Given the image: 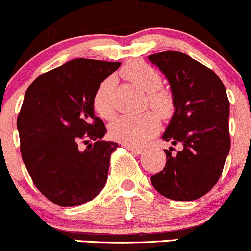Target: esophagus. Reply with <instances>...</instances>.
I'll return each instance as SVG.
<instances>
[{
	"label": "esophagus",
	"instance_id": "1",
	"mask_svg": "<svg viewBox=\"0 0 251 251\" xmlns=\"http://www.w3.org/2000/svg\"><path fill=\"white\" fill-rule=\"evenodd\" d=\"M126 149L128 150V151H131L132 153H135V154H142L144 152V149L142 148H135V146H129V145H124Z\"/></svg>",
	"mask_w": 251,
	"mask_h": 251
}]
</instances>
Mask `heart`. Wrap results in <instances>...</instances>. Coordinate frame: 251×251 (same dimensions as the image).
Here are the masks:
<instances>
[{"label": "heart", "mask_w": 251, "mask_h": 251, "mask_svg": "<svg viewBox=\"0 0 251 251\" xmlns=\"http://www.w3.org/2000/svg\"><path fill=\"white\" fill-rule=\"evenodd\" d=\"M122 76L149 92L150 105L160 116L168 118L174 112V100L169 93L162 91L163 79L160 74L148 63L131 61L120 71ZM114 80L107 77L98 86L93 97V107L103 119L114 116ZM159 118L153 111L139 116H122L109 125V135L125 145L139 146L145 144L159 129Z\"/></svg>", "instance_id": "obj_1"}]
</instances>
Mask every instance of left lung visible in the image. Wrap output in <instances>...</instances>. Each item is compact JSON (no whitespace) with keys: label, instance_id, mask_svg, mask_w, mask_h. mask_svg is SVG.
Masks as SVG:
<instances>
[{"label":"left lung","instance_id":"left-lung-1","mask_svg":"<svg viewBox=\"0 0 251 251\" xmlns=\"http://www.w3.org/2000/svg\"><path fill=\"white\" fill-rule=\"evenodd\" d=\"M149 60L163 72L172 92L175 113L163 140L183 150L166 153L165 168L151 176L160 195L186 201L214 188L230 151L229 100L223 82L206 66L180 51L152 54Z\"/></svg>","mask_w":251,"mask_h":251}]
</instances>
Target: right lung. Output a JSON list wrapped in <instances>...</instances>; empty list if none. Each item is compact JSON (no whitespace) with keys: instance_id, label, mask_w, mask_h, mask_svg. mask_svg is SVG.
<instances>
[{"instance_id":"add662e5","label":"right lung","mask_w":251,"mask_h":251,"mask_svg":"<svg viewBox=\"0 0 251 251\" xmlns=\"http://www.w3.org/2000/svg\"><path fill=\"white\" fill-rule=\"evenodd\" d=\"M119 66L74 59L37 76L25 92L17 117L22 160L36 188L56 205H81L105 186L119 145L102 140L106 127L94 114L93 97Z\"/></svg>"}]
</instances>
